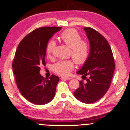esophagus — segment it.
Here are the masks:
<instances>
[{
	"label": "esophagus",
	"mask_w": 130,
	"mask_h": 130,
	"mask_svg": "<svg viewBox=\"0 0 130 130\" xmlns=\"http://www.w3.org/2000/svg\"><path fill=\"white\" fill-rule=\"evenodd\" d=\"M61 79H66V80H70V79H71V77H61Z\"/></svg>",
	"instance_id": "1"
}]
</instances>
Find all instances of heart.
I'll return each mask as SVG.
<instances>
[{
	"mask_svg": "<svg viewBox=\"0 0 130 130\" xmlns=\"http://www.w3.org/2000/svg\"><path fill=\"white\" fill-rule=\"evenodd\" d=\"M59 38L62 43L70 48V56L77 64L84 63L87 60L90 54V45L86 40H82L81 35L76 30L68 29L60 34ZM56 43L54 40H50L46 45V52L49 55L54 53ZM74 63L71 60L58 62L53 66V70L61 76H68L74 69Z\"/></svg>",
	"mask_w": 130,
	"mask_h": 130,
	"instance_id": "1",
	"label": "heart"
}]
</instances>
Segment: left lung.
<instances>
[{"mask_svg": "<svg viewBox=\"0 0 130 130\" xmlns=\"http://www.w3.org/2000/svg\"><path fill=\"white\" fill-rule=\"evenodd\" d=\"M84 29L90 42V51L87 60L77 71L83 75V80L79 81L80 86L74 91V95L79 101L90 104L107 92L116 65L111 46L106 38L92 28L87 27Z\"/></svg>", "mask_w": 130, "mask_h": 130, "instance_id": "8db88e82", "label": "left lung"}]
</instances>
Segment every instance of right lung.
Masks as SVG:
<instances>
[{
  "mask_svg": "<svg viewBox=\"0 0 130 130\" xmlns=\"http://www.w3.org/2000/svg\"><path fill=\"white\" fill-rule=\"evenodd\" d=\"M60 27H43L27 35L16 51L12 67L21 93L32 103L41 105L51 101L55 96L59 77L52 74L49 79L40 74L46 65V45Z\"/></svg>",
  "mask_w": 130,
  "mask_h": 130,
  "instance_id": "obj_1",
  "label": "right lung"
}]
</instances>
